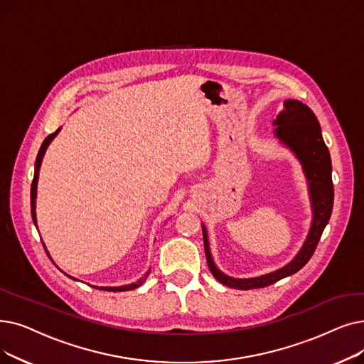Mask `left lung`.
Returning <instances> with one entry per match:
<instances>
[{"mask_svg": "<svg viewBox=\"0 0 364 364\" xmlns=\"http://www.w3.org/2000/svg\"><path fill=\"white\" fill-rule=\"evenodd\" d=\"M278 128L275 129V136L286 144L300 161L304 166V172L309 186V195L312 203V225L308 238L297 252V256L281 269L262 275L257 278L240 279L225 275L218 267L214 264L207 229L202 226L203 232V247L205 256H207V263L211 274L217 281L225 286L236 290H250V289H260L267 287L271 284L290 277L309 262L315 248L318 245V241L323 235L326 225L328 223L331 208H333V181H331V161L327 146L321 135V128L317 116L312 113V109L304 102L296 100L284 101V109L277 116L274 122Z\"/></svg>", "mask_w": 364, "mask_h": 364, "instance_id": "obj_1", "label": "left lung"}]
</instances>
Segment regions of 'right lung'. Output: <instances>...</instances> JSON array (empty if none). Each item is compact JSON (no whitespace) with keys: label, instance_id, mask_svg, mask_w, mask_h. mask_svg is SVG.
<instances>
[{"label":"right lung","instance_id":"right-lung-1","mask_svg":"<svg viewBox=\"0 0 364 364\" xmlns=\"http://www.w3.org/2000/svg\"><path fill=\"white\" fill-rule=\"evenodd\" d=\"M60 131V128L58 129V131H55L53 134H50L49 136H47L44 141H43V144H41V147H40V150H38V154H37V159H36V172H34V180H33V184H31V215H33V221H34V225L37 226V218H36V196H37V183H38V171H40V166H41V161H43V156H44V153H46V150H47V147H49V144L52 143V139L58 135V132ZM44 250H46V247H44ZM47 252V251H46ZM70 277V275H68ZM147 277V275H146ZM146 277L143 278V279H139L138 282H134V284H128V286H122V287H95V289H100V290H107V291H128V290H134V289H136V287H139L141 284L144 282V279H146ZM70 278H73V277H70ZM74 279V278H73Z\"/></svg>","mask_w":364,"mask_h":364}]
</instances>
